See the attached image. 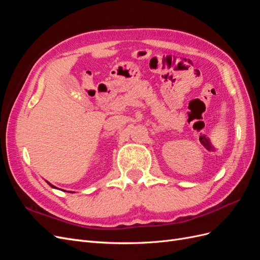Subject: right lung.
Masks as SVG:
<instances>
[{
    "label": "right lung",
    "instance_id": "obj_1",
    "mask_svg": "<svg viewBox=\"0 0 260 260\" xmlns=\"http://www.w3.org/2000/svg\"><path fill=\"white\" fill-rule=\"evenodd\" d=\"M46 182H48V181H46ZM48 183H49V182H48ZM49 184H50V185H51V186H52V187H54V188H57V187H55V186H54V185H52V184H51V183H49ZM73 193H74V192H73Z\"/></svg>",
    "mask_w": 260,
    "mask_h": 260
}]
</instances>
